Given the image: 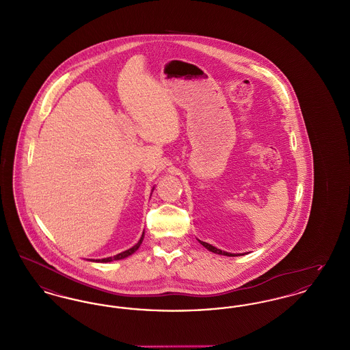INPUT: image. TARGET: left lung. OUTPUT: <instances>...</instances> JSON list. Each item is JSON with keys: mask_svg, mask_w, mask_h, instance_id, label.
Instances as JSON below:
<instances>
[{"mask_svg": "<svg viewBox=\"0 0 350 350\" xmlns=\"http://www.w3.org/2000/svg\"><path fill=\"white\" fill-rule=\"evenodd\" d=\"M200 244L206 248L207 250H210V252H214V253H217V254H223V256H230V257H234V256H237V254H240V253H228V252H224V250H217L215 248L214 245H211V244H208V243H204V241H200L198 240Z\"/></svg>", "mask_w": 350, "mask_h": 350, "instance_id": "left-lung-1", "label": "left lung"}]
</instances>
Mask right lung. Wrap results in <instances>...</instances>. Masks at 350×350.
<instances>
[{
	"label": "right lung",
	"instance_id": "1",
	"mask_svg": "<svg viewBox=\"0 0 350 350\" xmlns=\"http://www.w3.org/2000/svg\"><path fill=\"white\" fill-rule=\"evenodd\" d=\"M153 189H154V187H153ZM153 189H152V191H153ZM143 239H144V232L142 234L140 240L133 245V248L124 250V252H120V253H118L117 256H114V257H106V258H100V260H92V258H89V261H93V262H111V261H114V260H123V258L131 256L136 250H139L140 244L143 243Z\"/></svg>",
	"mask_w": 350,
	"mask_h": 350
}]
</instances>
